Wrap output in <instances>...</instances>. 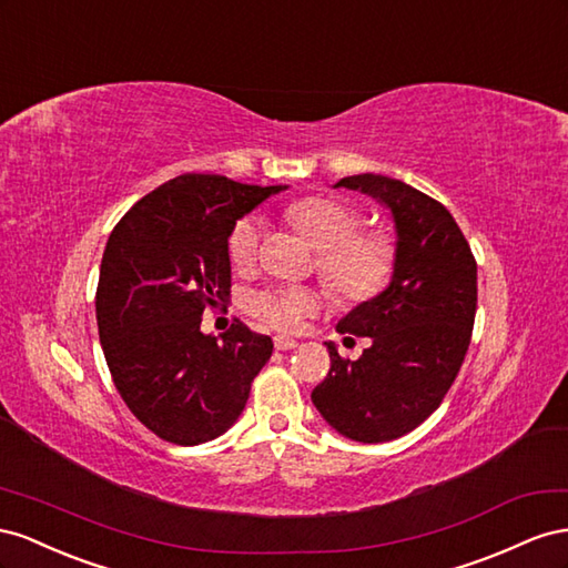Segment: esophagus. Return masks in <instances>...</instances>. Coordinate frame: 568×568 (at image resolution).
Returning <instances> with one entry per match:
<instances>
[{
    "label": "esophagus",
    "mask_w": 568,
    "mask_h": 568,
    "mask_svg": "<svg viewBox=\"0 0 568 568\" xmlns=\"http://www.w3.org/2000/svg\"><path fill=\"white\" fill-rule=\"evenodd\" d=\"M273 345H275V349H281V352H287V349H295L297 347V343L293 337H285V335H275L273 337Z\"/></svg>",
    "instance_id": "obj_1"
}]
</instances>
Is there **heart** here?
<instances>
[{
    "instance_id": "obj_1",
    "label": "heart",
    "mask_w": 568,
    "mask_h": 568,
    "mask_svg": "<svg viewBox=\"0 0 568 568\" xmlns=\"http://www.w3.org/2000/svg\"><path fill=\"white\" fill-rule=\"evenodd\" d=\"M285 219L310 242L316 254V271L343 302H368L390 285L397 264V242L383 229L362 231L364 214L354 204L312 194L285 206ZM262 221L242 216L229 233V256L235 268H250L262 245ZM247 312L266 326L297 333L306 318L321 312L323 295L310 285H266L252 290Z\"/></svg>"
}]
</instances>
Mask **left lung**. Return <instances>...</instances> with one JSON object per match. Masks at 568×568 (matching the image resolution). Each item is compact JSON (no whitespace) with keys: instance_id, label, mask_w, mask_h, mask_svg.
<instances>
[{"instance_id":"obj_1","label":"left lung","mask_w":568,"mask_h":568,"mask_svg":"<svg viewBox=\"0 0 568 568\" xmlns=\"http://www.w3.org/2000/svg\"><path fill=\"white\" fill-rule=\"evenodd\" d=\"M339 185L390 209L397 264L387 290L337 323V333L371 337V347L352 362L328 345L331 371L312 402L337 433L387 443L424 424L459 374L476 318V258L457 221L420 190L376 173Z\"/></svg>"}]
</instances>
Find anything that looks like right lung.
Returning <instances> with one entry per match:
<instances>
[{
  "label": "right lung",
  "mask_w": 568,
  "mask_h": 568,
  "mask_svg": "<svg viewBox=\"0 0 568 568\" xmlns=\"http://www.w3.org/2000/svg\"><path fill=\"white\" fill-rule=\"evenodd\" d=\"M283 185L185 173L113 225L97 283V326L113 385L161 440L200 445L229 430L268 362V335L237 321L216 339L202 314L231 295L233 223Z\"/></svg>",
  "instance_id": "obj_1"
}]
</instances>
